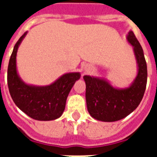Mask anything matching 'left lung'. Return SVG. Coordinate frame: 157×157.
Wrapping results in <instances>:
<instances>
[{"mask_svg": "<svg viewBox=\"0 0 157 157\" xmlns=\"http://www.w3.org/2000/svg\"><path fill=\"white\" fill-rule=\"evenodd\" d=\"M127 40L134 48L138 64L137 76L129 87L116 88L104 78L83 76L87 109L91 117L98 121L112 122L123 119L136 109L144 97L147 78L144 50L132 31L128 33Z\"/></svg>", "mask_w": 157, "mask_h": 157, "instance_id": "8db88e82", "label": "left lung"}]
</instances>
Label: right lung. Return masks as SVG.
I'll return each instance as SVG.
<instances>
[{"label": "right lung", "instance_id": "obj_1", "mask_svg": "<svg viewBox=\"0 0 157 157\" xmlns=\"http://www.w3.org/2000/svg\"><path fill=\"white\" fill-rule=\"evenodd\" d=\"M27 33L28 32L17 41L10 59L7 71L9 91L16 106L31 118L37 121L58 119L63 114L69 92L80 79L81 73H65L49 86H37L25 83L17 71L16 56L18 46Z\"/></svg>", "mask_w": 157, "mask_h": 157}]
</instances>
